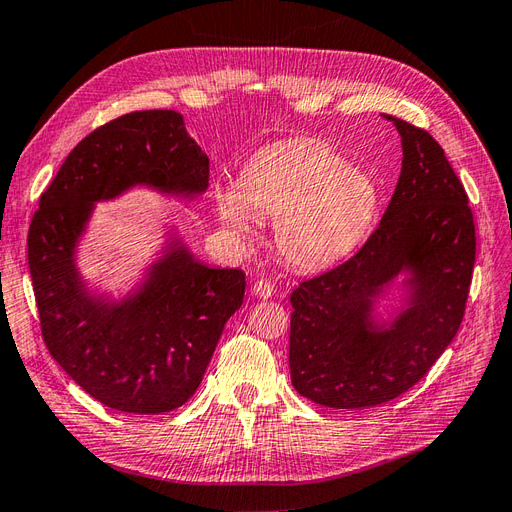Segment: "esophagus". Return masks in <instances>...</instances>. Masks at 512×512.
I'll use <instances>...</instances> for the list:
<instances>
[{
  "label": "esophagus",
  "mask_w": 512,
  "mask_h": 512,
  "mask_svg": "<svg viewBox=\"0 0 512 512\" xmlns=\"http://www.w3.org/2000/svg\"><path fill=\"white\" fill-rule=\"evenodd\" d=\"M252 292H254V297H258V299H271L275 288H273V284L267 282V280H258V282L254 284Z\"/></svg>",
  "instance_id": "1"
}]
</instances>
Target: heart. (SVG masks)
Returning a JSON list of instances; mask_svg holds the SVG:
<instances>
[{"instance_id":"b5f03b06","label":"heart","mask_w":512,"mask_h":512,"mask_svg":"<svg viewBox=\"0 0 512 512\" xmlns=\"http://www.w3.org/2000/svg\"><path fill=\"white\" fill-rule=\"evenodd\" d=\"M378 207V188L363 170L318 141L269 147L243 168L237 188L218 194L220 220L247 235L252 216L277 220L282 256L299 269H320L363 239Z\"/></svg>"}]
</instances>
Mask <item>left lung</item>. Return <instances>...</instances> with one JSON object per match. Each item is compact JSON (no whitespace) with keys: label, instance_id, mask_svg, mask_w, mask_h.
<instances>
[{"label":"left lung","instance_id":"8db88e82","mask_svg":"<svg viewBox=\"0 0 512 512\" xmlns=\"http://www.w3.org/2000/svg\"><path fill=\"white\" fill-rule=\"evenodd\" d=\"M393 121L401 175L380 226L350 260L290 294V378L314 404L356 410L386 404L421 380L453 342L476 258L468 194L429 132ZM408 270L411 297L389 324L373 312Z\"/></svg>","mask_w":512,"mask_h":512}]
</instances>
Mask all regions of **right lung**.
I'll return each mask as SVG.
<instances>
[{
    "mask_svg": "<svg viewBox=\"0 0 512 512\" xmlns=\"http://www.w3.org/2000/svg\"><path fill=\"white\" fill-rule=\"evenodd\" d=\"M134 185L181 198L209 188V158L179 113L136 111L85 136L40 196L27 262L42 339L61 369L106 408L162 414L196 393L243 303L245 273L203 265L173 237L130 297L115 303L91 292L76 243L94 203Z\"/></svg>",
    "mask_w": 512,
    "mask_h": 512,
    "instance_id": "obj_1",
    "label": "right lung"
}]
</instances>
